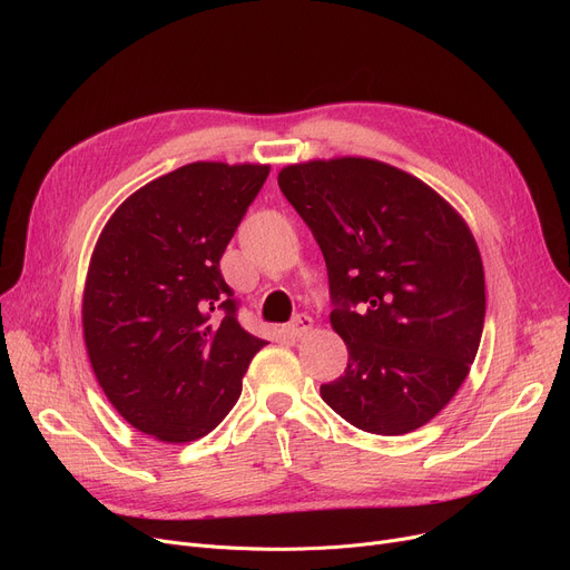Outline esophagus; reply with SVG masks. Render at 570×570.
I'll list each match as a JSON object with an SVG mask.
<instances>
[{"label":"esophagus","mask_w":570,"mask_h":570,"mask_svg":"<svg viewBox=\"0 0 570 570\" xmlns=\"http://www.w3.org/2000/svg\"><path fill=\"white\" fill-rule=\"evenodd\" d=\"M312 327H314V321L307 314H297L291 318V323L284 325V333L295 340V337H305Z\"/></svg>","instance_id":"esophagus-1"}]
</instances>
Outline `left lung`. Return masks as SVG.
Listing matches in <instances>:
<instances>
[{"mask_svg":"<svg viewBox=\"0 0 570 570\" xmlns=\"http://www.w3.org/2000/svg\"><path fill=\"white\" fill-rule=\"evenodd\" d=\"M277 183L323 252L344 374L323 402L353 428L397 436L430 423L464 383L485 323V275L466 222L383 161L293 164Z\"/></svg>","mask_w":570,"mask_h":570,"instance_id":"obj_1","label":"left lung"}]
</instances>
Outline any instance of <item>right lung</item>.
Returning <instances> with one entry per match:
<instances>
[{
	"mask_svg": "<svg viewBox=\"0 0 570 570\" xmlns=\"http://www.w3.org/2000/svg\"><path fill=\"white\" fill-rule=\"evenodd\" d=\"M269 166L196 161L140 187L104 226L82 293L89 363L138 432L187 443L243 393L265 340L237 323L219 261Z\"/></svg>",
	"mask_w": 570,
	"mask_h": 570,
	"instance_id": "right-lung-1",
	"label": "right lung"
}]
</instances>
